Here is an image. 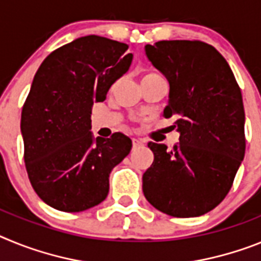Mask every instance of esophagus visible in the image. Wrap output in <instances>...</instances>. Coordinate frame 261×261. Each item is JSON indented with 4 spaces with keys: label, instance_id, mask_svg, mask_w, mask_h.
Masks as SVG:
<instances>
[{
    "label": "esophagus",
    "instance_id": "34e87169",
    "mask_svg": "<svg viewBox=\"0 0 261 261\" xmlns=\"http://www.w3.org/2000/svg\"><path fill=\"white\" fill-rule=\"evenodd\" d=\"M143 144V142L140 139H137V138H133V148H137V147H140Z\"/></svg>",
    "mask_w": 261,
    "mask_h": 261
}]
</instances>
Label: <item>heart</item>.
I'll return each instance as SVG.
<instances>
[{
    "label": "heart",
    "instance_id": "b5f03b06",
    "mask_svg": "<svg viewBox=\"0 0 261 261\" xmlns=\"http://www.w3.org/2000/svg\"><path fill=\"white\" fill-rule=\"evenodd\" d=\"M149 76H155V73H147L144 77H149ZM144 77H143V79H144Z\"/></svg>",
    "mask_w": 261,
    "mask_h": 261
}]
</instances>
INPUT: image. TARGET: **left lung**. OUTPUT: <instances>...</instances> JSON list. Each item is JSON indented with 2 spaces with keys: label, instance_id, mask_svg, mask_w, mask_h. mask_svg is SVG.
Returning a JSON list of instances; mask_svg holds the SVG:
<instances>
[{
  "label": "left lung",
  "instance_id": "1",
  "mask_svg": "<svg viewBox=\"0 0 261 261\" xmlns=\"http://www.w3.org/2000/svg\"><path fill=\"white\" fill-rule=\"evenodd\" d=\"M169 83L164 117H176L180 142H149L153 163L143 193L162 213L189 218L213 210L231 189L246 151L242 92L226 59L199 40H160L144 47Z\"/></svg>",
  "mask_w": 261,
  "mask_h": 261
}]
</instances>
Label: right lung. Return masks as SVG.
Here are the masks:
<instances>
[{
  "mask_svg": "<svg viewBox=\"0 0 261 261\" xmlns=\"http://www.w3.org/2000/svg\"><path fill=\"white\" fill-rule=\"evenodd\" d=\"M128 46L81 36L51 52L34 76L21 115L24 164L36 194L56 210L77 213L109 193V176L130 153L121 133L93 137L90 114L133 62Z\"/></svg>",
  "mask_w": 261,
  "mask_h": 261,
  "instance_id": "1",
  "label": "right lung"
}]
</instances>
